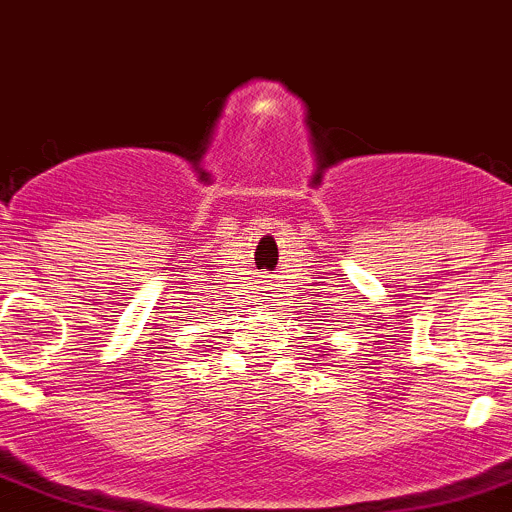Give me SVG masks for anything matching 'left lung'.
<instances>
[{
	"mask_svg": "<svg viewBox=\"0 0 512 512\" xmlns=\"http://www.w3.org/2000/svg\"><path fill=\"white\" fill-rule=\"evenodd\" d=\"M323 356H328V353H326V351H323Z\"/></svg>",
	"mask_w": 512,
	"mask_h": 512,
	"instance_id": "left-lung-1",
	"label": "left lung"
}]
</instances>
